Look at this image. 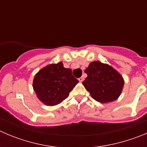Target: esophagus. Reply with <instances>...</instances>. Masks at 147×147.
I'll use <instances>...</instances> for the list:
<instances>
[{"label": "esophagus", "mask_w": 147, "mask_h": 147, "mask_svg": "<svg viewBox=\"0 0 147 147\" xmlns=\"http://www.w3.org/2000/svg\"><path fill=\"white\" fill-rule=\"evenodd\" d=\"M79 82H83V81H84V77H83V76H82V77L79 78Z\"/></svg>", "instance_id": "1"}]
</instances>
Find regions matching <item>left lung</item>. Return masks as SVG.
I'll return each instance as SVG.
<instances>
[{
  "label": "left lung",
  "mask_w": 147,
  "mask_h": 147,
  "mask_svg": "<svg viewBox=\"0 0 147 147\" xmlns=\"http://www.w3.org/2000/svg\"><path fill=\"white\" fill-rule=\"evenodd\" d=\"M84 72L87 77L82 84L94 100L102 103L110 102L121 95L124 85L123 78L108 64L94 61Z\"/></svg>",
  "instance_id": "1"
}]
</instances>
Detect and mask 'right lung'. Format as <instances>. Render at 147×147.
Masks as SVG:
<instances>
[{"mask_svg":"<svg viewBox=\"0 0 147 147\" xmlns=\"http://www.w3.org/2000/svg\"><path fill=\"white\" fill-rule=\"evenodd\" d=\"M79 82L70 68L62 62L50 64L34 76L33 89L39 100L46 105L53 106L62 102Z\"/></svg>","mask_w":147,"mask_h":147,"instance_id":"1","label":"right lung"}]
</instances>
